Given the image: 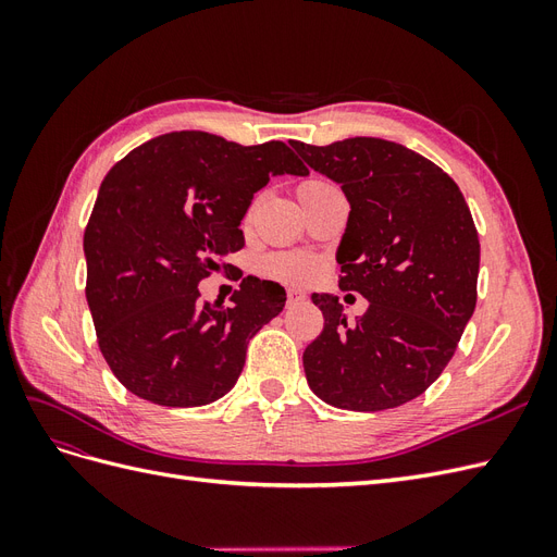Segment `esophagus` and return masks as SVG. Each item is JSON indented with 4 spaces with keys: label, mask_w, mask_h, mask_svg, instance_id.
Masks as SVG:
<instances>
[{
    "label": "esophagus",
    "mask_w": 557,
    "mask_h": 557,
    "mask_svg": "<svg viewBox=\"0 0 557 557\" xmlns=\"http://www.w3.org/2000/svg\"><path fill=\"white\" fill-rule=\"evenodd\" d=\"M307 299V293L299 290V288H288V305H299V301Z\"/></svg>",
    "instance_id": "esophagus-1"
}]
</instances>
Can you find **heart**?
Returning <instances> with one entry per match:
<instances>
[{
  "label": "heart",
  "mask_w": 557,
  "mask_h": 557,
  "mask_svg": "<svg viewBox=\"0 0 557 557\" xmlns=\"http://www.w3.org/2000/svg\"><path fill=\"white\" fill-rule=\"evenodd\" d=\"M323 178H309L301 185H323ZM262 272L285 283H305L315 274V262L307 252H274L262 260Z\"/></svg>",
  "instance_id": "1"
}]
</instances>
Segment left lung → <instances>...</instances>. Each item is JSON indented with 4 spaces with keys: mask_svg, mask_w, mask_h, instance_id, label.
Wrapping results in <instances>:
<instances>
[{
    "mask_svg": "<svg viewBox=\"0 0 557 557\" xmlns=\"http://www.w3.org/2000/svg\"><path fill=\"white\" fill-rule=\"evenodd\" d=\"M293 148L342 183L350 213L336 250L339 288L369 301L348 325L339 297L311 295L325 327L305 350L307 381L332 407L395 409L440 379L474 313V218L458 183L401 144L356 137Z\"/></svg>",
    "mask_w": 557,
    "mask_h": 557,
    "instance_id": "left-lung-1",
    "label": "left lung"
}]
</instances>
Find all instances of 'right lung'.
I'll list each match as a JSON object with an SVG mask.
<instances>
[{"label": "right lung", "instance_id": "add662e5", "mask_svg": "<svg viewBox=\"0 0 557 557\" xmlns=\"http://www.w3.org/2000/svg\"><path fill=\"white\" fill-rule=\"evenodd\" d=\"M276 174L309 170L283 141L172 132L104 176L83 234L86 299L99 350L132 395L201 407L237 383L248 342L283 311L285 290L246 276L223 307L201 301L197 285L232 267L250 199Z\"/></svg>", "mask_w": 557, "mask_h": 557}]
</instances>
